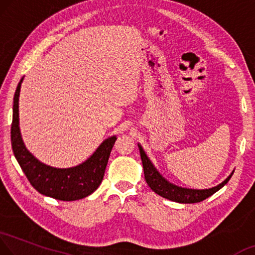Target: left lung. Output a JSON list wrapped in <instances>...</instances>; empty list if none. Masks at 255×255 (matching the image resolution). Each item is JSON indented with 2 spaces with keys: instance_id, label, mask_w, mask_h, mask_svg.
<instances>
[{
  "instance_id": "left-lung-1",
  "label": "left lung",
  "mask_w": 255,
  "mask_h": 255,
  "mask_svg": "<svg viewBox=\"0 0 255 255\" xmlns=\"http://www.w3.org/2000/svg\"><path fill=\"white\" fill-rule=\"evenodd\" d=\"M138 147L140 150L141 160H142L144 179H146L148 186H149L150 189L152 191H155L157 195L177 203L191 204V203H198L204 201L207 197H210L211 195L217 193L219 189H221V188L229 181L234 173L233 172V173L230 174L225 181L221 182L220 185L213 188H209V189H188V188H182L168 182L165 178H163L162 174L156 170L154 164H152L150 162V159L148 158V156L142 149V147H141L140 144H138Z\"/></svg>"
}]
</instances>
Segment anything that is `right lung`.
<instances>
[{
	"label": "right lung",
	"instance_id": "obj_1",
	"mask_svg": "<svg viewBox=\"0 0 255 255\" xmlns=\"http://www.w3.org/2000/svg\"><path fill=\"white\" fill-rule=\"evenodd\" d=\"M21 82L22 78L13 97L11 144L14 157L30 185L40 194L59 201H77L91 195L103 181L108 158L117 138L114 135L106 139L91 157L77 166L56 168L41 163L26 149L21 139L18 109Z\"/></svg>",
	"mask_w": 255,
	"mask_h": 255
}]
</instances>
